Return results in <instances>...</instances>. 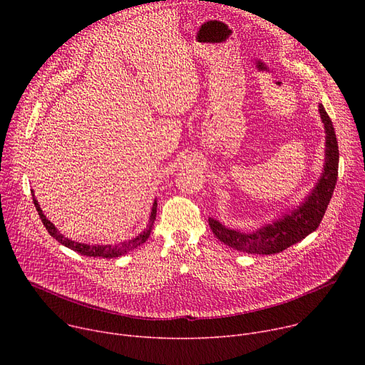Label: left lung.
I'll use <instances>...</instances> for the list:
<instances>
[{
	"label": "left lung",
	"instance_id": "1",
	"mask_svg": "<svg viewBox=\"0 0 365 365\" xmlns=\"http://www.w3.org/2000/svg\"><path fill=\"white\" fill-rule=\"evenodd\" d=\"M319 113L327 130V159L322 178L315 189L292 214L251 234L225 228L217 220L210 218V227L221 242L250 254H276L299 242L319 227L335 189L339 162L335 130L322 103H319Z\"/></svg>",
	"mask_w": 365,
	"mask_h": 365
}]
</instances>
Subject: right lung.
Returning <instances> with one entry per match:
<instances>
[{
  "instance_id": "add662e5",
  "label": "right lung",
  "mask_w": 365,
  "mask_h": 365,
  "mask_svg": "<svg viewBox=\"0 0 365 365\" xmlns=\"http://www.w3.org/2000/svg\"><path fill=\"white\" fill-rule=\"evenodd\" d=\"M34 197V195H33ZM34 202V206L36 210L41 218V222L43 225L46 227L47 232L53 237L56 241H59L61 244H63L65 247L82 254V255H88V257H103V258H113V257H120L134 248H137L138 245L144 244L145 240L150 237V231H151V227L154 224V220H155V212H158V200H154L153 203V207H151V215H150V222H148V227L147 230H144L138 237L127 241V242H121V244H117V245H88V244H81V242H75L72 240H68L66 237H63L62 234L58 232V230L55 228V225L51 224L48 220H46L44 214L41 212L40 210V205L37 203L36 199H33Z\"/></svg>"
}]
</instances>
